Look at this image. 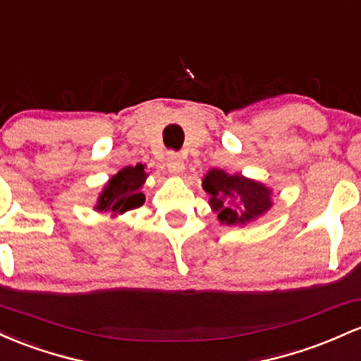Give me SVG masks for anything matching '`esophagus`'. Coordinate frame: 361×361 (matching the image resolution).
Masks as SVG:
<instances>
[{"label": "esophagus", "mask_w": 361, "mask_h": 361, "mask_svg": "<svg viewBox=\"0 0 361 361\" xmlns=\"http://www.w3.org/2000/svg\"><path fill=\"white\" fill-rule=\"evenodd\" d=\"M165 167H167L170 173L177 176V173L184 172V169H185L184 159H182L179 153H169L167 160H165Z\"/></svg>", "instance_id": "obj_1"}]
</instances>
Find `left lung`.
I'll return each mask as SVG.
<instances>
[{"instance_id": "left-lung-1", "label": "left lung", "mask_w": 361, "mask_h": 361, "mask_svg": "<svg viewBox=\"0 0 361 361\" xmlns=\"http://www.w3.org/2000/svg\"><path fill=\"white\" fill-rule=\"evenodd\" d=\"M202 189L209 194V206L218 220L226 225H247L257 220L273 206L271 189L238 173L209 170L202 179Z\"/></svg>"}]
</instances>
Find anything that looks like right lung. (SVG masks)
Instances as JSON below:
<instances>
[{
	"label": "right lung",
	"mask_w": 361,
	"mask_h": 361,
	"mask_svg": "<svg viewBox=\"0 0 361 361\" xmlns=\"http://www.w3.org/2000/svg\"><path fill=\"white\" fill-rule=\"evenodd\" d=\"M147 177L145 165L141 164L119 170L104 185V191L100 192L95 209L116 216V214H123L129 209L140 208L145 202V194L141 192V188H143Z\"/></svg>",
	"instance_id": "1"
}]
</instances>
